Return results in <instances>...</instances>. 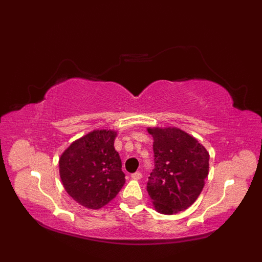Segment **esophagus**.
Here are the masks:
<instances>
[{
	"mask_svg": "<svg viewBox=\"0 0 262 262\" xmlns=\"http://www.w3.org/2000/svg\"><path fill=\"white\" fill-rule=\"evenodd\" d=\"M132 179H135V180H140L141 178L143 177V174H142V172L141 171H136L135 173H133L132 176Z\"/></svg>",
	"mask_w": 262,
	"mask_h": 262,
	"instance_id": "1",
	"label": "esophagus"
}]
</instances>
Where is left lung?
I'll return each instance as SVG.
<instances>
[{
	"label": "left lung",
	"mask_w": 262,
	"mask_h": 262,
	"mask_svg": "<svg viewBox=\"0 0 262 262\" xmlns=\"http://www.w3.org/2000/svg\"><path fill=\"white\" fill-rule=\"evenodd\" d=\"M154 138V169L147 191L159 213L177 214L191 206L202 192L208 176L209 154L178 128H148Z\"/></svg>",
	"instance_id": "left-lung-1"
}]
</instances>
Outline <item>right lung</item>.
<instances>
[{"label": "right lung", "mask_w": 262, "mask_h": 262, "mask_svg": "<svg viewBox=\"0 0 262 262\" xmlns=\"http://www.w3.org/2000/svg\"><path fill=\"white\" fill-rule=\"evenodd\" d=\"M115 137L113 130H93L60 155L59 174L65 190L86 208L107 205L125 183Z\"/></svg>", "instance_id": "1"}]
</instances>
